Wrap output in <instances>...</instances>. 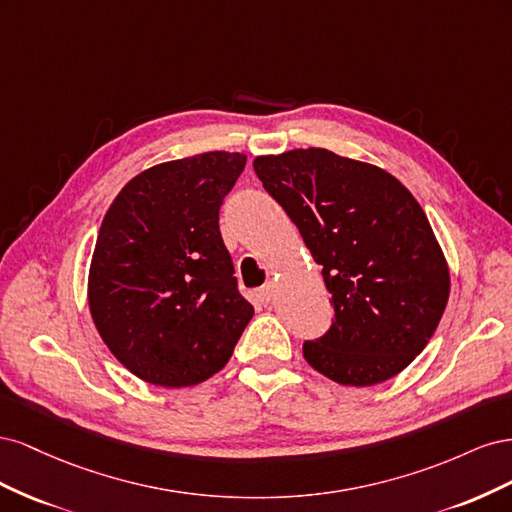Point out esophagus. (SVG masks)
Instances as JSON below:
<instances>
[{
	"mask_svg": "<svg viewBox=\"0 0 512 512\" xmlns=\"http://www.w3.org/2000/svg\"><path fill=\"white\" fill-rule=\"evenodd\" d=\"M273 297H275V284H273V282L265 284V286H262V288L258 290V299H260L262 303H265V305L271 303Z\"/></svg>",
	"mask_w": 512,
	"mask_h": 512,
	"instance_id": "obj_1",
	"label": "esophagus"
}]
</instances>
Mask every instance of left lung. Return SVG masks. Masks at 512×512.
<instances>
[{
  "instance_id": "8db88e82",
  "label": "left lung",
  "mask_w": 512,
  "mask_h": 512,
  "mask_svg": "<svg viewBox=\"0 0 512 512\" xmlns=\"http://www.w3.org/2000/svg\"><path fill=\"white\" fill-rule=\"evenodd\" d=\"M297 224L333 299L329 331L305 361L350 386L393 378L427 346L448 301V267L416 198L384 170L327 149L254 160Z\"/></svg>"
}]
</instances>
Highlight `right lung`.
Returning <instances> with one entry per match:
<instances>
[{
    "label": "right lung",
    "mask_w": 512,
    "mask_h": 512,
    "mask_svg": "<svg viewBox=\"0 0 512 512\" xmlns=\"http://www.w3.org/2000/svg\"><path fill=\"white\" fill-rule=\"evenodd\" d=\"M243 153L158 164L113 200L89 271L91 316L117 361L158 386H194L228 363L254 307L239 292L220 209Z\"/></svg>",
    "instance_id": "obj_1"
}]
</instances>
